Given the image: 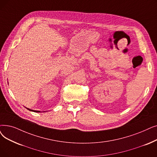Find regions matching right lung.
<instances>
[{
  "label": "right lung",
  "instance_id": "right-lung-1",
  "mask_svg": "<svg viewBox=\"0 0 157 157\" xmlns=\"http://www.w3.org/2000/svg\"><path fill=\"white\" fill-rule=\"evenodd\" d=\"M27 109H28V110H29V111H32V112H40V111H37V110H31V109H29V108H26Z\"/></svg>",
  "mask_w": 157,
  "mask_h": 157
}]
</instances>
